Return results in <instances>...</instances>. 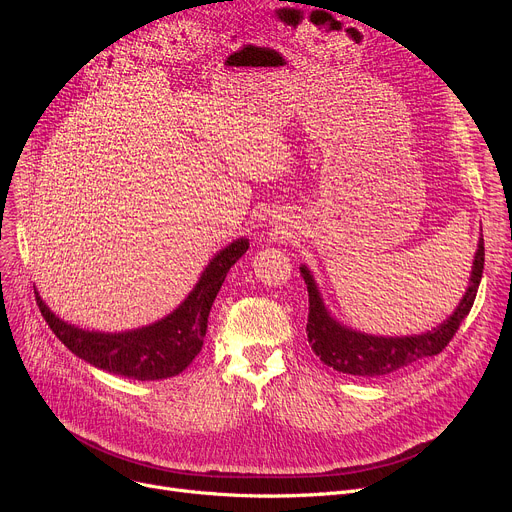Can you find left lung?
Instances as JSON below:
<instances>
[{"label":"left lung","instance_id":"obj_1","mask_svg":"<svg viewBox=\"0 0 512 512\" xmlns=\"http://www.w3.org/2000/svg\"><path fill=\"white\" fill-rule=\"evenodd\" d=\"M483 261H486V249H483V238H479L471 282L459 307H456V311L444 321L442 326L434 328L432 332H425L419 336H405V338L369 336V334L353 332L340 326L338 321H334L328 315L315 288V282L307 267L303 265L301 274L309 290L307 338L313 353L328 367L340 373L365 375V378H378V375H386L400 367H407L417 359L440 355L473 307L475 294L481 282V274H483Z\"/></svg>","mask_w":512,"mask_h":512}]
</instances>
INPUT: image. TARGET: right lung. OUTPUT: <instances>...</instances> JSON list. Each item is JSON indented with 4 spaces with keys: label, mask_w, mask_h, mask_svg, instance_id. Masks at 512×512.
Returning a JSON list of instances; mask_svg holds the SVG:
<instances>
[{
    "label": "right lung",
    "mask_w": 512,
    "mask_h": 512,
    "mask_svg": "<svg viewBox=\"0 0 512 512\" xmlns=\"http://www.w3.org/2000/svg\"><path fill=\"white\" fill-rule=\"evenodd\" d=\"M247 249V238L234 240L211 259L195 290L174 313L153 326L134 332L101 334L80 330L53 315L41 301L39 292H35V299L51 332L76 357L128 380H166L184 371L201 353L211 305L218 297L228 270L247 253Z\"/></svg>",
    "instance_id": "add662e5"
}]
</instances>
